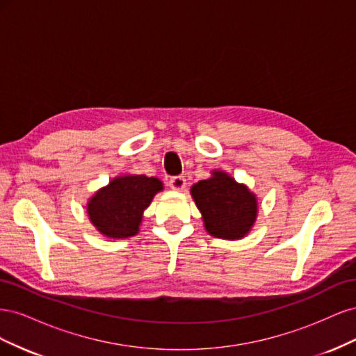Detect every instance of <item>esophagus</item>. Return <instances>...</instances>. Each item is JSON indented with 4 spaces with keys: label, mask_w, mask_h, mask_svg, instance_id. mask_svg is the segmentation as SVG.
<instances>
[{
    "label": "esophagus",
    "mask_w": 356,
    "mask_h": 356,
    "mask_svg": "<svg viewBox=\"0 0 356 356\" xmlns=\"http://www.w3.org/2000/svg\"><path fill=\"white\" fill-rule=\"evenodd\" d=\"M169 187L175 191H182L186 188V178L184 177H172L169 179Z\"/></svg>",
    "instance_id": "obj_1"
}]
</instances>
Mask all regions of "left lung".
I'll use <instances>...</instances> for the list:
<instances>
[{
  "mask_svg": "<svg viewBox=\"0 0 356 356\" xmlns=\"http://www.w3.org/2000/svg\"><path fill=\"white\" fill-rule=\"evenodd\" d=\"M191 196L202 212L204 229L220 239H242L257 218L258 203L254 193L222 170L191 187Z\"/></svg>",
  "mask_w": 356,
  "mask_h": 356,
  "instance_id": "obj_1",
  "label": "left lung"
}]
</instances>
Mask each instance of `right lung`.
Listing matches in <instances>:
<instances>
[{"label": "right lung", "mask_w": 356, "mask_h": 356, "mask_svg": "<svg viewBox=\"0 0 356 356\" xmlns=\"http://www.w3.org/2000/svg\"><path fill=\"white\" fill-rule=\"evenodd\" d=\"M163 190L161 181L145 175L117 177L93 195L88 215L96 230L110 239H126L139 232L143 213L156 193Z\"/></svg>", "instance_id": "add662e5"}]
</instances>
